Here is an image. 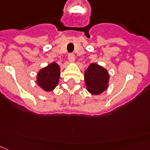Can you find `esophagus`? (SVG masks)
Here are the masks:
<instances>
[{"label":"esophagus","instance_id":"1","mask_svg":"<svg viewBox=\"0 0 150 150\" xmlns=\"http://www.w3.org/2000/svg\"><path fill=\"white\" fill-rule=\"evenodd\" d=\"M68 61L70 63H74L75 62V55L74 54H69L68 55Z\"/></svg>","mask_w":150,"mask_h":150}]
</instances>
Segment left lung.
Returning a JSON list of instances; mask_svg holds the SVG:
<instances>
[{
	"instance_id": "left-lung-1",
	"label": "left lung",
	"mask_w": 150,
	"mask_h": 150,
	"mask_svg": "<svg viewBox=\"0 0 150 150\" xmlns=\"http://www.w3.org/2000/svg\"><path fill=\"white\" fill-rule=\"evenodd\" d=\"M108 71L96 63H91L84 72L87 90L92 95H100L109 87Z\"/></svg>"
}]
</instances>
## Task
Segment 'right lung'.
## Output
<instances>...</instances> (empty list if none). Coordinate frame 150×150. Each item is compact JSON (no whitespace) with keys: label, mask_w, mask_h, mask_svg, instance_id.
I'll return each mask as SVG.
<instances>
[{"label":"right lung","mask_w":150,"mask_h":150,"mask_svg":"<svg viewBox=\"0 0 150 150\" xmlns=\"http://www.w3.org/2000/svg\"><path fill=\"white\" fill-rule=\"evenodd\" d=\"M60 77V67L58 63H51L41 68L36 77V83L45 91H51L58 86Z\"/></svg>","instance_id":"1"}]
</instances>
